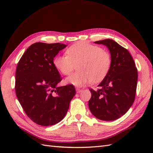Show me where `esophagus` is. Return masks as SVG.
<instances>
[{"mask_svg":"<svg viewBox=\"0 0 153 153\" xmlns=\"http://www.w3.org/2000/svg\"><path fill=\"white\" fill-rule=\"evenodd\" d=\"M82 89H78V88H77L76 89V92H77V93H79L80 92H82Z\"/></svg>","mask_w":153,"mask_h":153,"instance_id":"34e87169","label":"esophagus"}]
</instances>
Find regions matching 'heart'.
<instances>
[{"label": "heart", "mask_w": 153, "mask_h": 153, "mask_svg": "<svg viewBox=\"0 0 153 153\" xmlns=\"http://www.w3.org/2000/svg\"><path fill=\"white\" fill-rule=\"evenodd\" d=\"M66 54L57 55L53 64L59 72L68 76L77 69L78 71L65 79L69 85L82 87L91 82L99 83L105 79L111 66V56L106 50L87 43H77L68 48Z\"/></svg>", "instance_id": "heart-1"}]
</instances>
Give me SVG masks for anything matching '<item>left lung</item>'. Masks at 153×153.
<instances>
[{"mask_svg":"<svg viewBox=\"0 0 153 153\" xmlns=\"http://www.w3.org/2000/svg\"><path fill=\"white\" fill-rule=\"evenodd\" d=\"M108 48L111 66L108 74L95 91L89 89L91 97L89 108L97 118L112 121L124 115L134 102L137 83V70L128 50L112 39L95 42Z\"/></svg>","mask_w":153,"mask_h":153,"instance_id":"obj_1","label":"left lung"}]
</instances>
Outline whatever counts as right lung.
Listing matches in <instances>:
<instances>
[{
  "label": "right lung",
  "instance_id": "right-lung-1",
  "mask_svg": "<svg viewBox=\"0 0 153 153\" xmlns=\"http://www.w3.org/2000/svg\"><path fill=\"white\" fill-rule=\"evenodd\" d=\"M66 47L61 43H33L16 68V96L27 116L38 125L49 126L60 122L76 95L72 85L58 86L62 77L53 60Z\"/></svg>",
  "mask_w": 153,
  "mask_h": 153
}]
</instances>
